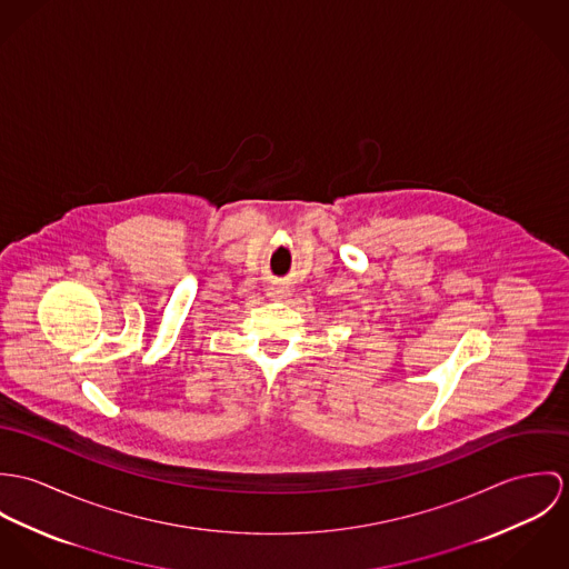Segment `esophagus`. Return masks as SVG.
<instances>
[{
  "label": "esophagus",
  "instance_id": "34e87169",
  "mask_svg": "<svg viewBox=\"0 0 569 569\" xmlns=\"http://www.w3.org/2000/svg\"><path fill=\"white\" fill-rule=\"evenodd\" d=\"M279 292H281V295H283V292H286V290H277V295H279Z\"/></svg>",
  "mask_w": 569,
  "mask_h": 569
}]
</instances>
